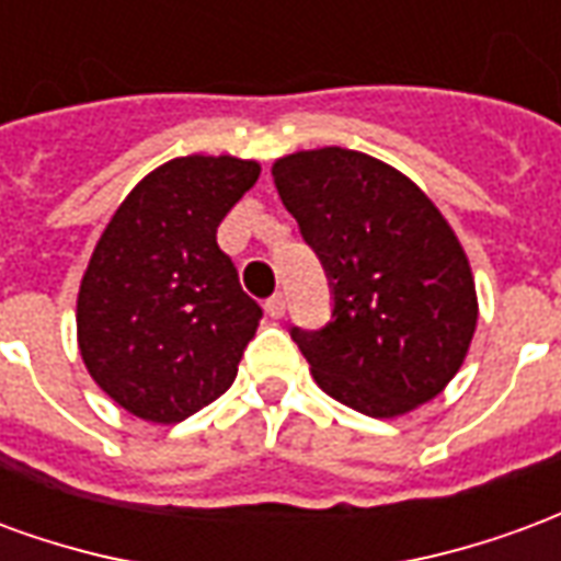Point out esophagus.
I'll use <instances>...</instances> for the list:
<instances>
[{"instance_id": "obj_1", "label": "esophagus", "mask_w": 561, "mask_h": 561, "mask_svg": "<svg viewBox=\"0 0 561 561\" xmlns=\"http://www.w3.org/2000/svg\"><path fill=\"white\" fill-rule=\"evenodd\" d=\"M285 306H288L285 294H273L267 304H264V309H267L270 318H282V316H285Z\"/></svg>"}]
</instances>
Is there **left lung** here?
Returning a JSON list of instances; mask_svg holds the SVG:
<instances>
[{"label":"left lung","mask_w":561,"mask_h":561,"mask_svg":"<svg viewBox=\"0 0 561 561\" xmlns=\"http://www.w3.org/2000/svg\"><path fill=\"white\" fill-rule=\"evenodd\" d=\"M273 180L333 285L328 328L291 330L318 388L369 417L435 400L478 328L469 255L442 209L357 149H297Z\"/></svg>","instance_id":"left-lung-1"}]
</instances>
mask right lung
Returning a JSON list of instances; mask_svg holds the SVG:
<instances>
[{
  "label": "right lung",
  "mask_w": 561,
  "mask_h": 561,
  "mask_svg": "<svg viewBox=\"0 0 561 561\" xmlns=\"http://www.w3.org/2000/svg\"><path fill=\"white\" fill-rule=\"evenodd\" d=\"M261 164L180 156L116 207L78 291V348L92 381L128 414L180 423L219 400L255 336L261 306L216 243Z\"/></svg>",
  "instance_id": "right-lung-1"
}]
</instances>
